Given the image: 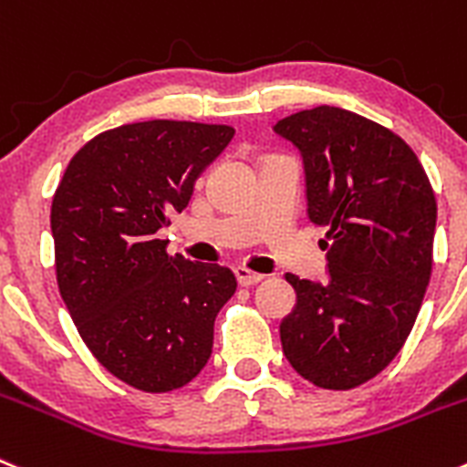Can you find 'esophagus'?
I'll return each instance as SVG.
<instances>
[{
  "mask_svg": "<svg viewBox=\"0 0 467 467\" xmlns=\"http://www.w3.org/2000/svg\"><path fill=\"white\" fill-rule=\"evenodd\" d=\"M234 276H237L239 285H244V287L255 285V283H260V281H263V278H265L263 274L251 272V269H246V267H234Z\"/></svg>",
  "mask_w": 467,
  "mask_h": 467,
  "instance_id": "34e87169",
  "label": "esophagus"
}]
</instances>
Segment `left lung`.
<instances>
[{
    "mask_svg": "<svg viewBox=\"0 0 467 467\" xmlns=\"http://www.w3.org/2000/svg\"><path fill=\"white\" fill-rule=\"evenodd\" d=\"M274 130L302 154L329 267L325 283L285 274L297 306L281 322L283 355L316 387L352 389L412 332L433 267V189L405 140L357 112L317 106Z\"/></svg>",
    "mask_w": 467,
    "mask_h": 467,
    "instance_id": "8db88e82",
    "label": "left lung"
}]
</instances>
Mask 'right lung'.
<instances>
[{
  "label": "right lung",
  "instance_id": "obj_1",
  "mask_svg": "<svg viewBox=\"0 0 467 467\" xmlns=\"http://www.w3.org/2000/svg\"><path fill=\"white\" fill-rule=\"evenodd\" d=\"M233 135V126L198 121L117 126L73 156L55 191L59 293L91 355L135 389L189 385L237 290L228 267L168 255V242L156 239Z\"/></svg>",
  "mask_w": 467,
  "mask_h": 467
}]
</instances>
